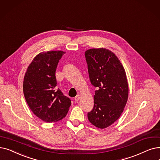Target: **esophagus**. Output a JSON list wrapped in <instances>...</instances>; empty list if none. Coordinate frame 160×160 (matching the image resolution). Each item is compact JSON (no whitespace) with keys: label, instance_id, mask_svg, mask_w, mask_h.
Returning a JSON list of instances; mask_svg holds the SVG:
<instances>
[{"label":"esophagus","instance_id":"1","mask_svg":"<svg viewBox=\"0 0 160 160\" xmlns=\"http://www.w3.org/2000/svg\"><path fill=\"white\" fill-rule=\"evenodd\" d=\"M80 95H76L75 97H74V101H78L79 99H80Z\"/></svg>","mask_w":160,"mask_h":160}]
</instances>
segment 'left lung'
I'll return each instance as SVG.
<instances>
[{
    "label": "left lung",
    "mask_w": 160,
    "mask_h": 160,
    "mask_svg": "<svg viewBox=\"0 0 160 160\" xmlns=\"http://www.w3.org/2000/svg\"><path fill=\"white\" fill-rule=\"evenodd\" d=\"M91 84L97 89L94 106L88 118L95 127L104 129L119 118L126 106L129 88L125 69L116 55L105 48L85 52Z\"/></svg>",
    "instance_id": "left-lung-1"
}]
</instances>
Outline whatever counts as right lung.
<instances>
[{
    "label": "right lung",
    "mask_w": 160,
    "mask_h": 160,
    "mask_svg": "<svg viewBox=\"0 0 160 160\" xmlns=\"http://www.w3.org/2000/svg\"><path fill=\"white\" fill-rule=\"evenodd\" d=\"M65 52L48 51L34 58L27 69L23 89L27 105L34 115L45 122L62 120L68 112L71 101L57 87L55 71Z\"/></svg>",
    "instance_id": "1"
}]
</instances>
